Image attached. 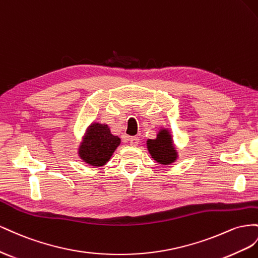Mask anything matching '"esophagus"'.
<instances>
[{"label": "esophagus", "instance_id": "34e87169", "mask_svg": "<svg viewBox=\"0 0 258 258\" xmlns=\"http://www.w3.org/2000/svg\"><path fill=\"white\" fill-rule=\"evenodd\" d=\"M130 143L132 146H137L139 144V138L137 136H133L130 138Z\"/></svg>", "mask_w": 258, "mask_h": 258}]
</instances>
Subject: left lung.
I'll list each match as a JSON object with an SVG mask.
<instances>
[{
	"label": "left lung",
	"instance_id": "1",
	"mask_svg": "<svg viewBox=\"0 0 258 258\" xmlns=\"http://www.w3.org/2000/svg\"><path fill=\"white\" fill-rule=\"evenodd\" d=\"M147 150L151 158L159 164L168 166L178 160V150L176 148L172 132L166 127H160L154 139H147Z\"/></svg>",
	"mask_w": 258,
	"mask_h": 258
}]
</instances>
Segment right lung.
I'll return each mask as SVG.
<instances>
[{"instance_id":"obj_1","label":"right lung","mask_w":258,"mask_h":258,"mask_svg":"<svg viewBox=\"0 0 258 258\" xmlns=\"http://www.w3.org/2000/svg\"><path fill=\"white\" fill-rule=\"evenodd\" d=\"M121 144V138L111 134L108 124L92 122L86 127L78 146V156L93 167L106 165Z\"/></svg>"}]
</instances>
